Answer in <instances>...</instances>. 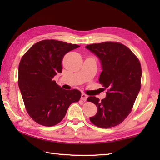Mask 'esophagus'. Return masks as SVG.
<instances>
[{
    "label": "esophagus",
    "instance_id": "1",
    "mask_svg": "<svg viewBox=\"0 0 160 160\" xmlns=\"http://www.w3.org/2000/svg\"><path fill=\"white\" fill-rule=\"evenodd\" d=\"M88 95L87 94H85V93H82V94H81V99L83 100V101H86L87 99H88Z\"/></svg>",
    "mask_w": 160,
    "mask_h": 160
}]
</instances>
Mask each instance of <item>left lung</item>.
Wrapping results in <instances>:
<instances>
[{
    "label": "left lung",
    "instance_id": "obj_1",
    "mask_svg": "<svg viewBox=\"0 0 160 160\" xmlns=\"http://www.w3.org/2000/svg\"><path fill=\"white\" fill-rule=\"evenodd\" d=\"M85 48L100 60L102 71L99 81L108 89L106 97L101 101L96 97L87 99L94 103L98 109L90 120L99 128L114 127L131 113L139 93L142 75L140 63L135 54L121 43L106 42Z\"/></svg>",
    "mask_w": 160,
    "mask_h": 160
}]
</instances>
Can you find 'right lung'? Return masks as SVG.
Wrapping results in <instances>:
<instances>
[{
	"instance_id": "right-lung-1",
	"label": "right lung",
	"mask_w": 160,
	"mask_h": 160,
	"mask_svg": "<svg viewBox=\"0 0 160 160\" xmlns=\"http://www.w3.org/2000/svg\"><path fill=\"white\" fill-rule=\"evenodd\" d=\"M79 45L53 39L36 43L19 65L18 85L29 116L40 125L53 126L63 120L72 103L80 100L78 90H63L53 80L62 72V60Z\"/></svg>"
}]
</instances>
